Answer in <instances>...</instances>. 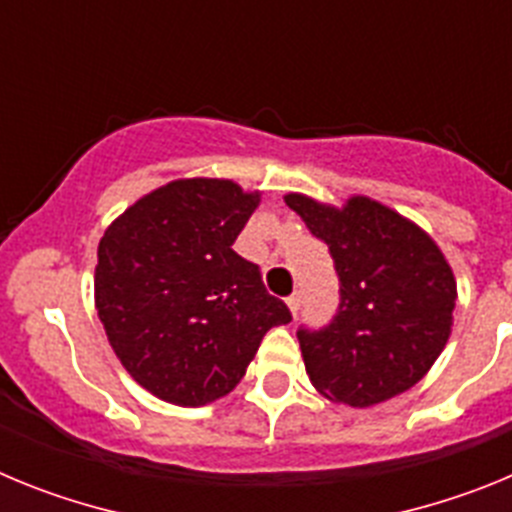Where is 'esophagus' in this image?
Here are the masks:
<instances>
[{
	"label": "esophagus",
	"mask_w": 512,
	"mask_h": 512,
	"mask_svg": "<svg viewBox=\"0 0 512 512\" xmlns=\"http://www.w3.org/2000/svg\"><path fill=\"white\" fill-rule=\"evenodd\" d=\"M287 307H289V312H292V315H295V318H297V312H300V295L289 297Z\"/></svg>",
	"instance_id": "esophagus-1"
}]
</instances>
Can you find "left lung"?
<instances>
[{
  "mask_svg": "<svg viewBox=\"0 0 512 512\" xmlns=\"http://www.w3.org/2000/svg\"><path fill=\"white\" fill-rule=\"evenodd\" d=\"M336 261L341 305L323 330H300L312 387L336 405L372 408L428 374L451 336L456 279L420 225L354 194L343 207L284 194Z\"/></svg>",
  "mask_w": 512,
  "mask_h": 512,
  "instance_id": "obj_1",
  "label": "left lung"
}]
</instances>
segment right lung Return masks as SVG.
<instances>
[{"instance_id":"obj_1","label":"right lung","mask_w":512,"mask_h":512,"mask_svg":"<svg viewBox=\"0 0 512 512\" xmlns=\"http://www.w3.org/2000/svg\"><path fill=\"white\" fill-rule=\"evenodd\" d=\"M261 192L174 179L104 230L94 305L125 372L158 400L200 408L235 390L274 325L292 320L233 243Z\"/></svg>"}]
</instances>
